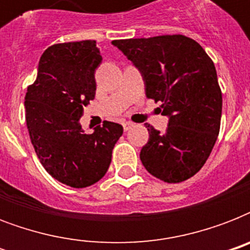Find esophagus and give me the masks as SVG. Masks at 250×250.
<instances>
[{"label":"esophagus","mask_w":250,"mask_h":250,"mask_svg":"<svg viewBox=\"0 0 250 250\" xmlns=\"http://www.w3.org/2000/svg\"><path fill=\"white\" fill-rule=\"evenodd\" d=\"M133 127V123H131V122H123V128H125V131H128V129H131Z\"/></svg>","instance_id":"obj_1"}]
</instances>
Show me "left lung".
<instances>
[{
    "mask_svg": "<svg viewBox=\"0 0 250 250\" xmlns=\"http://www.w3.org/2000/svg\"><path fill=\"white\" fill-rule=\"evenodd\" d=\"M143 75L145 94L160 101L168 117L166 133L145 123L148 143L140 160L149 174L180 183L201 170L217 141L222 92L213 61L202 46L183 35L114 40Z\"/></svg>",
    "mask_w": 250,
    "mask_h": 250,
    "instance_id": "1",
    "label": "left lung"
}]
</instances>
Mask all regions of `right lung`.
I'll use <instances>...</instances> for the list:
<instances>
[{"label": "right lung", "mask_w": 250, "mask_h": 250, "mask_svg": "<svg viewBox=\"0 0 250 250\" xmlns=\"http://www.w3.org/2000/svg\"><path fill=\"white\" fill-rule=\"evenodd\" d=\"M102 57L94 40L49 46L25 93V122L41 165L58 182L85 188L106 174L123 127L104 122L93 133L79 123L96 94L94 71Z\"/></svg>", "instance_id": "1"}]
</instances>
